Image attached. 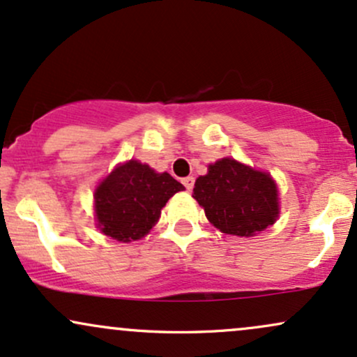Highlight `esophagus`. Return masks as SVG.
<instances>
[{
  "mask_svg": "<svg viewBox=\"0 0 357 357\" xmlns=\"http://www.w3.org/2000/svg\"><path fill=\"white\" fill-rule=\"evenodd\" d=\"M183 184L188 191H191L192 186H195V178H192V176H188V178L183 179Z\"/></svg>",
  "mask_w": 357,
  "mask_h": 357,
  "instance_id": "1",
  "label": "esophagus"
}]
</instances>
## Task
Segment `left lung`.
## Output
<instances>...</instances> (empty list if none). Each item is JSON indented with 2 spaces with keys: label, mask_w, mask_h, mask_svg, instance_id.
<instances>
[{
  "label": "left lung",
  "mask_w": 357,
  "mask_h": 357,
  "mask_svg": "<svg viewBox=\"0 0 357 357\" xmlns=\"http://www.w3.org/2000/svg\"><path fill=\"white\" fill-rule=\"evenodd\" d=\"M192 198L220 231L253 236L275 223L278 191L270 174L225 158L195 183Z\"/></svg>",
  "instance_id": "8db88e82"
}]
</instances>
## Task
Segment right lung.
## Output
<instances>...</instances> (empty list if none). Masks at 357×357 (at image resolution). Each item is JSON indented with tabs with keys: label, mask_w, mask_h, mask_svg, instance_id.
I'll return each mask as SVG.
<instances>
[{
	"label": "right lung",
	"mask_w": 357,
	"mask_h": 357,
	"mask_svg": "<svg viewBox=\"0 0 357 357\" xmlns=\"http://www.w3.org/2000/svg\"><path fill=\"white\" fill-rule=\"evenodd\" d=\"M184 186L171 174L155 173L130 159L117 166L96 191V216L102 233L119 241L139 240L158 223L162 206Z\"/></svg>",
	"instance_id": "right-lung-1"
}]
</instances>
